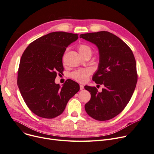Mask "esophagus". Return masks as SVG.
Masks as SVG:
<instances>
[{"label": "esophagus", "mask_w": 154, "mask_h": 154, "mask_svg": "<svg viewBox=\"0 0 154 154\" xmlns=\"http://www.w3.org/2000/svg\"><path fill=\"white\" fill-rule=\"evenodd\" d=\"M84 88V85H80V90H82Z\"/></svg>", "instance_id": "esophagus-1"}]
</instances>
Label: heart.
<instances>
[{
	"label": "heart",
	"instance_id": "heart-1",
	"mask_svg": "<svg viewBox=\"0 0 154 154\" xmlns=\"http://www.w3.org/2000/svg\"><path fill=\"white\" fill-rule=\"evenodd\" d=\"M79 53L83 57L86 55H91L92 49L86 44H80L78 46ZM91 70L88 68L80 69L72 72L70 75V77L80 83H84L87 81L91 74Z\"/></svg>",
	"mask_w": 154,
	"mask_h": 154
}]
</instances>
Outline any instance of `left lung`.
I'll use <instances>...</instances> for the list:
<instances>
[{
    "mask_svg": "<svg viewBox=\"0 0 154 154\" xmlns=\"http://www.w3.org/2000/svg\"><path fill=\"white\" fill-rule=\"evenodd\" d=\"M80 38L98 47L100 63L92 80L104 85L101 92L85 86L91 94L85 111L96 120L111 119L125 108L134 93L137 81L135 57L123 41L108 32L82 34Z\"/></svg>",
    "mask_w": 154,
    "mask_h": 154,
    "instance_id": "left-lung-1",
    "label": "left lung"
}]
</instances>
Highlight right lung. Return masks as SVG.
<instances>
[{
    "instance_id": "add662e5",
    "label": "right lung",
    "mask_w": 154,
    "mask_h": 154,
    "mask_svg": "<svg viewBox=\"0 0 154 154\" xmlns=\"http://www.w3.org/2000/svg\"><path fill=\"white\" fill-rule=\"evenodd\" d=\"M78 34L52 32L26 48L18 70L17 84L26 105L36 115L52 119L62 114L67 102L79 91V85L68 79L62 88L54 82L64 70L63 56Z\"/></svg>"
}]
</instances>
